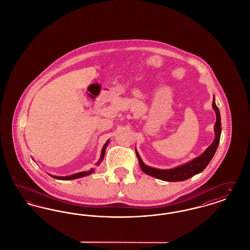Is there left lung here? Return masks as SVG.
<instances>
[{"label": "left lung", "instance_id": "1", "mask_svg": "<svg viewBox=\"0 0 250 250\" xmlns=\"http://www.w3.org/2000/svg\"><path fill=\"white\" fill-rule=\"evenodd\" d=\"M212 107L214 108L216 116V121L214 124V140L213 143H211L207 149L202 153V155L195 157L190 161L179 165V166L172 167V168H157L154 167L147 166L143 163L142 157L140 156V154L138 153L137 149L136 155L139 159V164L142 168L143 172L146 174L155 177L162 181L166 182H180V181H185L187 179H189L203 171V169L207 167V165L210 163L212 158L214 157L215 151L218 147L219 141H220V135H221V118H220V112L217 106L215 105V99L213 98V105Z\"/></svg>", "mask_w": 250, "mask_h": 250}]
</instances>
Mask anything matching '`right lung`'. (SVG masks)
<instances>
[{
  "label": "right lung",
  "mask_w": 250,
  "mask_h": 250,
  "mask_svg": "<svg viewBox=\"0 0 250 250\" xmlns=\"http://www.w3.org/2000/svg\"><path fill=\"white\" fill-rule=\"evenodd\" d=\"M108 143H109V140H107L106 143L104 144V146H103V148H102V150H101L100 158H99V160L97 161L96 166H99L100 163L103 161L104 156H105V152H106V149H107ZM94 172H95V168H91V169L88 170V171H81V172L74 173V174L68 175V176H56V175H51V174H49V173H48V174L49 176H51L52 178L57 179V180H63V181H68V180H74V179L82 178V177H84V176H88V175H90V174H92V173H94Z\"/></svg>",
  "instance_id": "add662e5"
}]
</instances>
